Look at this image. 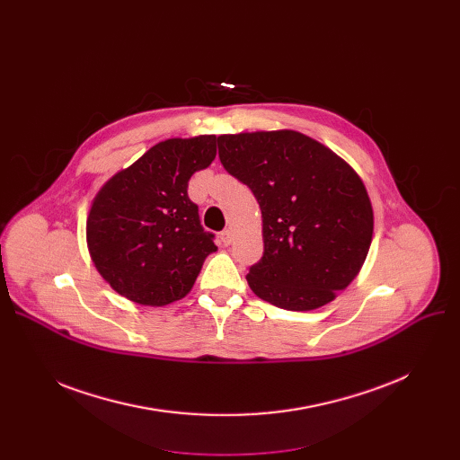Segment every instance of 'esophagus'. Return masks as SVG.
Instances as JSON below:
<instances>
[{"label":"esophagus","mask_w":460,"mask_h":460,"mask_svg":"<svg viewBox=\"0 0 460 460\" xmlns=\"http://www.w3.org/2000/svg\"><path fill=\"white\" fill-rule=\"evenodd\" d=\"M220 240H222L224 246H229V244L233 243V231H231V229L222 231V233H220Z\"/></svg>","instance_id":"esophagus-1"}]
</instances>
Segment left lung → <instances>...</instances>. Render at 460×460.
<instances>
[{
  "mask_svg": "<svg viewBox=\"0 0 460 460\" xmlns=\"http://www.w3.org/2000/svg\"><path fill=\"white\" fill-rule=\"evenodd\" d=\"M217 151L261 208L264 253L246 276L252 291L288 311L335 300L373 240V205L354 167L296 130L222 134Z\"/></svg>",
  "mask_w": 460,
  "mask_h": 460,
  "instance_id": "obj_1",
  "label": "left lung"
}]
</instances>
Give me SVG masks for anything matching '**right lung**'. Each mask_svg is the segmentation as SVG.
Masks as SVG:
<instances>
[{"instance_id": "1", "label": "right lung", "mask_w": 460, "mask_h": 460, "mask_svg": "<svg viewBox=\"0 0 460 460\" xmlns=\"http://www.w3.org/2000/svg\"><path fill=\"white\" fill-rule=\"evenodd\" d=\"M214 156V134L169 137L96 191L87 212V250L115 293L162 307L191 291L217 248L188 198V181Z\"/></svg>"}]
</instances>
